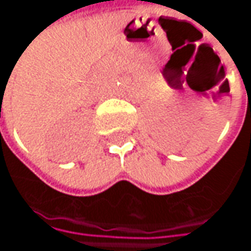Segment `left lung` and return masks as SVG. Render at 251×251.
<instances>
[{"instance_id": "left-lung-1", "label": "left lung", "mask_w": 251, "mask_h": 251, "mask_svg": "<svg viewBox=\"0 0 251 251\" xmlns=\"http://www.w3.org/2000/svg\"><path fill=\"white\" fill-rule=\"evenodd\" d=\"M227 90H230V89H229V83H227Z\"/></svg>"}]
</instances>
